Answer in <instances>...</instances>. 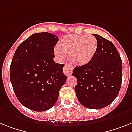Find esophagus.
Returning <instances> with one entry per match:
<instances>
[{
    "instance_id": "1",
    "label": "esophagus",
    "mask_w": 132,
    "mask_h": 132,
    "mask_svg": "<svg viewBox=\"0 0 132 132\" xmlns=\"http://www.w3.org/2000/svg\"><path fill=\"white\" fill-rule=\"evenodd\" d=\"M73 67L71 65H69V64H65L63 67V73L65 76H71L73 73Z\"/></svg>"
}]
</instances>
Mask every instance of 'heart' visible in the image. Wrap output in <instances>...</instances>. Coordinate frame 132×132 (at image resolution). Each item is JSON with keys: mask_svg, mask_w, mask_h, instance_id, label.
Returning <instances> with one entry per match:
<instances>
[{"mask_svg": "<svg viewBox=\"0 0 132 132\" xmlns=\"http://www.w3.org/2000/svg\"><path fill=\"white\" fill-rule=\"evenodd\" d=\"M98 42L95 36L91 35L71 34L64 37L54 48V54L60 60H64L66 55L75 65H86L92 61L97 53Z\"/></svg>", "mask_w": 132, "mask_h": 132, "instance_id": "obj_1", "label": "heart"}]
</instances>
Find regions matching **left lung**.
<instances>
[{"mask_svg":"<svg viewBox=\"0 0 132 132\" xmlns=\"http://www.w3.org/2000/svg\"><path fill=\"white\" fill-rule=\"evenodd\" d=\"M97 53L92 61L73 69L75 87L81 104L92 109L106 107L118 95L122 81V61L115 45L98 34Z\"/></svg>","mask_w":132,"mask_h":132,"instance_id":"8db88e82","label":"left lung"}]
</instances>
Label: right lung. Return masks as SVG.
<instances>
[{
    "label": "right lung",
    "instance_id": "right-lung-1",
    "mask_svg": "<svg viewBox=\"0 0 132 132\" xmlns=\"http://www.w3.org/2000/svg\"><path fill=\"white\" fill-rule=\"evenodd\" d=\"M58 37L48 32L34 34L15 51L10 66V80L17 99L34 111L50 109L56 103L67 77L63 64L55 63Z\"/></svg>",
    "mask_w": 132,
    "mask_h": 132
}]
</instances>
